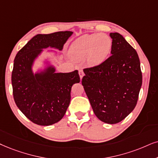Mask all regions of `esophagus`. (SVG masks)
I'll list each match as a JSON object with an SVG mask.
<instances>
[{
    "label": "esophagus",
    "mask_w": 158,
    "mask_h": 158,
    "mask_svg": "<svg viewBox=\"0 0 158 158\" xmlns=\"http://www.w3.org/2000/svg\"><path fill=\"white\" fill-rule=\"evenodd\" d=\"M79 77H80V79H82V77H84V75H85V73H84L83 70H79Z\"/></svg>",
    "instance_id": "1"
}]
</instances>
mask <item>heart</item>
I'll return each instance as SVG.
<instances>
[{"instance_id": "b5f03b06", "label": "heart", "mask_w": 158, "mask_h": 158, "mask_svg": "<svg viewBox=\"0 0 158 158\" xmlns=\"http://www.w3.org/2000/svg\"><path fill=\"white\" fill-rule=\"evenodd\" d=\"M111 47L112 40L105 33L86 34L73 41L69 54L78 60L87 57L89 65H98L107 59Z\"/></svg>"}]
</instances>
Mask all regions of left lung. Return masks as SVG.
Here are the masks:
<instances>
[{"instance_id": "1", "label": "left lung", "mask_w": 158, "mask_h": 158, "mask_svg": "<svg viewBox=\"0 0 158 158\" xmlns=\"http://www.w3.org/2000/svg\"><path fill=\"white\" fill-rule=\"evenodd\" d=\"M111 55L101 64L84 69L81 84L100 120L116 124L136 106L142 85L140 60L123 35L111 33Z\"/></svg>"}]
</instances>
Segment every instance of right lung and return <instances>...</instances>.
<instances>
[{"label": "right lung", "mask_w": 158, "mask_h": 158, "mask_svg": "<svg viewBox=\"0 0 158 158\" xmlns=\"http://www.w3.org/2000/svg\"><path fill=\"white\" fill-rule=\"evenodd\" d=\"M72 34L71 31H60L35 35L18 52L14 60L11 84L15 103L37 125H51L63 118L71 101V87L80 81V77L77 70L55 73L52 65L34 74L32 65L42 49L62 50Z\"/></svg>", "instance_id": "right-lung-1"}]
</instances>
